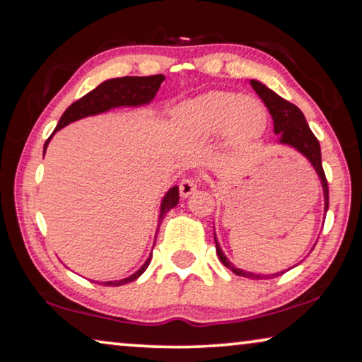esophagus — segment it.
Returning <instances> with one entry per match:
<instances>
[{
  "label": "esophagus",
  "mask_w": 362,
  "mask_h": 362,
  "mask_svg": "<svg viewBox=\"0 0 362 362\" xmlns=\"http://www.w3.org/2000/svg\"><path fill=\"white\" fill-rule=\"evenodd\" d=\"M196 189H197V181L196 180H191V177H187V180H182L181 181V185H180V194H181V197L191 196Z\"/></svg>",
  "instance_id": "esophagus-1"
}]
</instances>
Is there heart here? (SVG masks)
Returning <instances> with one entry per match:
<instances>
[{"mask_svg": "<svg viewBox=\"0 0 362 362\" xmlns=\"http://www.w3.org/2000/svg\"><path fill=\"white\" fill-rule=\"evenodd\" d=\"M267 112L257 98L239 92H207L173 110V125L185 140H204L222 132L229 146H244L265 130Z\"/></svg>", "mask_w": 362, "mask_h": 362, "instance_id": "1", "label": "heart"}]
</instances>
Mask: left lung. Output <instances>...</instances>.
Instances as JSON below:
<instances>
[{"instance_id": "obj_1", "label": "left lung", "mask_w": 362, "mask_h": 362, "mask_svg": "<svg viewBox=\"0 0 362 362\" xmlns=\"http://www.w3.org/2000/svg\"><path fill=\"white\" fill-rule=\"evenodd\" d=\"M250 86L257 92V95L262 98V102L265 103V107L269 108L272 118H274V132L280 136L281 145H288L295 148L296 151L301 153L306 160L311 163V166L315 168L316 175H318L321 186H323V194H325V212L328 211L329 206V192H328V182H326V176L323 171V165H321V148L320 141L316 140L313 132L310 130L308 123H306V118L301 110L293 103L286 102L285 98L276 95L274 90H270L269 87H265L264 83L259 81H254L252 78ZM216 240V252L219 255V260L224 264L227 269L234 272L235 275L245 276V279L252 280H267V279H275V276H280L285 272H276V274L272 275H260V274H252V272H245L234 267L232 262L224 255L222 252L219 242H217V237L214 234Z\"/></svg>"}]
</instances>
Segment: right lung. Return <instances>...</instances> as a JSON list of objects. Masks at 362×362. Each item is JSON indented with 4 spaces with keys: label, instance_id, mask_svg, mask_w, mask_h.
Masks as SVG:
<instances>
[{
    "label": "right lung",
    "instance_id": "obj_1",
    "mask_svg": "<svg viewBox=\"0 0 362 362\" xmlns=\"http://www.w3.org/2000/svg\"><path fill=\"white\" fill-rule=\"evenodd\" d=\"M163 81H165V76L158 74V76H148V77H118V78H110V81L102 82L100 86L93 88L92 92H88L87 95L78 98L77 102H74L72 105L62 113L61 120H59L56 130L52 132V135L57 130H61V128L69 125V123L77 122L81 120V118H86L90 115H98V113L108 112L110 108L146 105V103H150L153 98H155L156 92L160 90V86ZM52 135L47 138L46 143H44V153H46V148L49 145V141H51ZM177 202H180V189H177V186H173L161 201L160 217H158V229H160V224L166 212H170L173 207H176ZM150 262H151V254L146 259L145 264L140 267V270H136L133 275L122 280L98 281V284L107 285V286L110 285L120 286V285L130 284V281L136 280L138 276L148 269Z\"/></svg>",
    "mask_w": 362,
    "mask_h": 362
}]
</instances>
